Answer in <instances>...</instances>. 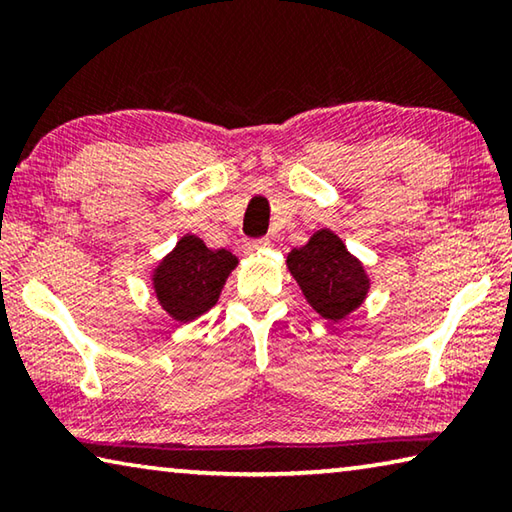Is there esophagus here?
<instances>
[{
  "mask_svg": "<svg viewBox=\"0 0 512 512\" xmlns=\"http://www.w3.org/2000/svg\"><path fill=\"white\" fill-rule=\"evenodd\" d=\"M266 246H268V239H266V237L246 241V250H248V253H255V250H262V248H266Z\"/></svg>",
  "mask_w": 512,
  "mask_h": 512,
  "instance_id": "34e87169",
  "label": "esophagus"
}]
</instances>
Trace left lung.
<instances>
[{
    "instance_id": "8db88e82",
    "label": "left lung",
    "mask_w": 512,
    "mask_h": 512,
    "mask_svg": "<svg viewBox=\"0 0 512 512\" xmlns=\"http://www.w3.org/2000/svg\"><path fill=\"white\" fill-rule=\"evenodd\" d=\"M311 307L327 320H341L357 309L368 293V275L332 230H318L307 246L287 257Z\"/></svg>"
}]
</instances>
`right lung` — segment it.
Segmentation results:
<instances>
[{
  "label": "right lung",
  "mask_w": 512,
  "mask_h": 512,
  "mask_svg": "<svg viewBox=\"0 0 512 512\" xmlns=\"http://www.w3.org/2000/svg\"><path fill=\"white\" fill-rule=\"evenodd\" d=\"M237 266L230 250H212L196 235H187L162 259L153 273V287L162 309L173 320L187 323L210 311Z\"/></svg>",
  "instance_id": "obj_1"
}]
</instances>
